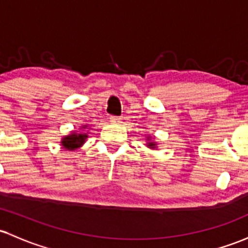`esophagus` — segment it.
<instances>
[{
    "instance_id": "esophagus-1",
    "label": "esophagus",
    "mask_w": 248,
    "mask_h": 248,
    "mask_svg": "<svg viewBox=\"0 0 248 248\" xmlns=\"http://www.w3.org/2000/svg\"><path fill=\"white\" fill-rule=\"evenodd\" d=\"M110 122L111 124H120L121 119L118 118V116H110Z\"/></svg>"
}]
</instances>
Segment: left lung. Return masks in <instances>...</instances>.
<instances>
[{
	"instance_id": "obj_1",
	"label": "left lung",
	"mask_w": 248,
	"mask_h": 248,
	"mask_svg": "<svg viewBox=\"0 0 248 248\" xmlns=\"http://www.w3.org/2000/svg\"><path fill=\"white\" fill-rule=\"evenodd\" d=\"M146 140H147V147H148V148H151V149L157 148L156 142H155V141L151 137H149V135L148 137H146Z\"/></svg>"
}]
</instances>
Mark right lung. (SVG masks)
Listing matches in <instances>:
<instances>
[{
    "instance_id": "obj_1",
    "label": "right lung",
    "mask_w": 248,
    "mask_h": 248,
    "mask_svg": "<svg viewBox=\"0 0 248 248\" xmlns=\"http://www.w3.org/2000/svg\"><path fill=\"white\" fill-rule=\"evenodd\" d=\"M88 124H82L78 129V132H72L70 134L64 135L61 139V146L67 151H75L84 145L86 140L88 139Z\"/></svg>"
}]
</instances>
